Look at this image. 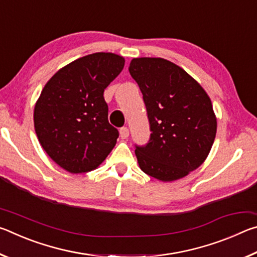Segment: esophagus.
<instances>
[{
    "label": "esophagus",
    "instance_id": "obj_1",
    "mask_svg": "<svg viewBox=\"0 0 257 257\" xmlns=\"http://www.w3.org/2000/svg\"><path fill=\"white\" fill-rule=\"evenodd\" d=\"M129 136V129L127 127L120 128V137L122 139H125Z\"/></svg>",
    "mask_w": 257,
    "mask_h": 257
}]
</instances>
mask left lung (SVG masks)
Masks as SVG:
<instances>
[{
  "instance_id": "8db88e82",
  "label": "left lung",
  "mask_w": 257,
  "mask_h": 257,
  "mask_svg": "<svg viewBox=\"0 0 257 257\" xmlns=\"http://www.w3.org/2000/svg\"><path fill=\"white\" fill-rule=\"evenodd\" d=\"M129 72L141 88L151 136L135 154L139 168L161 181L184 178L212 149L216 118L203 87L184 69L161 58L133 59Z\"/></svg>"
}]
</instances>
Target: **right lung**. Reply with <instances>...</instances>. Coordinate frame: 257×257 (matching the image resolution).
<instances>
[{"label": "right lung", "mask_w": 257, "mask_h": 257, "mask_svg": "<svg viewBox=\"0 0 257 257\" xmlns=\"http://www.w3.org/2000/svg\"><path fill=\"white\" fill-rule=\"evenodd\" d=\"M123 67L122 56L98 52L60 69L43 88L34 110L35 132L64 170L92 171L114 147L119 132L108 122L103 94Z\"/></svg>", "instance_id": "obj_1"}]
</instances>
